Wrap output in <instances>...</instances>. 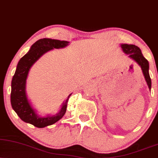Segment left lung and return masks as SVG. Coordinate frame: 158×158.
<instances>
[{"instance_id":"obj_1","label":"left lung","mask_w":158,"mask_h":158,"mask_svg":"<svg viewBox=\"0 0 158 158\" xmlns=\"http://www.w3.org/2000/svg\"><path fill=\"white\" fill-rule=\"evenodd\" d=\"M120 47L123 52L126 55H128L130 58L133 59V60L136 62L137 64L141 67L149 89H151L152 81L149 73V62L143 56L141 49L137 46L133 44H121Z\"/></svg>"}]
</instances>
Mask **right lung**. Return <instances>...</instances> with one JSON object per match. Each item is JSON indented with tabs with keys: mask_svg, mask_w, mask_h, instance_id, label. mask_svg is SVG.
I'll use <instances>...</instances> for the list:
<instances>
[{
	"mask_svg": "<svg viewBox=\"0 0 158 158\" xmlns=\"http://www.w3.org/2000/svg\"><path fill=\"white\" fill-rule=\"evenodd\" d=\"M69 44V42L67 41L52 39H39L31 46L28 52L18 62L17 69L11 81V104L19 118L25 123L41 128L57 123L65 114L68 101L72 93L68 96L63 103L60 110L55 115L49 114L41 117L39 115L27 98L26 93V80L32 65L41 56L52 49L64 48Z\"/></svg>",
	"mask_w": 158,
	"mask_h": 158,
	"instance_id": "add662e5",
	"label": "right lung"
}]
</instances>
